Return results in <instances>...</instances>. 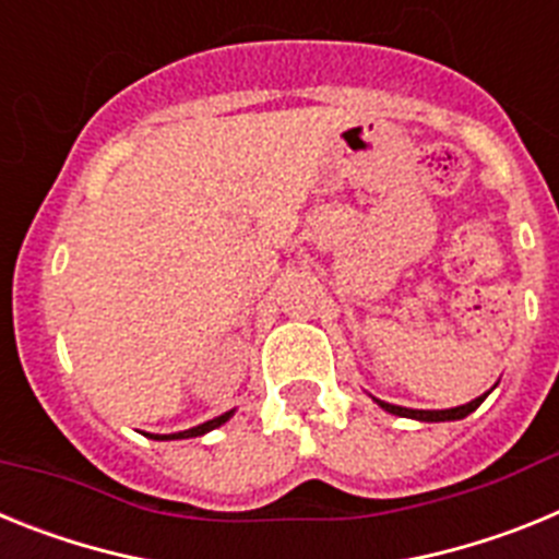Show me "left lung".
Instances as JSON below:
<instances>
[{
	"mask_svg": "<svg viewBox=\"0 0 559 559\" xmlns=\"http://www.w3.org/2000/svg\"><path fill=\"white\" fill-rule=\"evenodd\" d=\"M484 397L487 394H481V397L471 400L467 406H456V408H445V412H419V408H403V406H392V403H383V400H378L380 408H386L389 414H397V417H412V419H423V423H445V419H462L467 417L471 412H476L478 406L484 403Z\"/></svg>",
	"mask_w": 559,
	"mask_h": 559,
	"instance_id": "1",
	"label": "left lung"
}]
</instances>
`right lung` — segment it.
Segmentation results:
<instances>
[{"label":"right lung","mask_w":559,"mask_h":559,"mask_svg":"<svg viewBox=\"0 0 559 559\" xmlns=\"http://www.w3.org/2000/svg\"><path fill=\"white\" fill-rule=\"evenodd\" d=\"M229 417H231V412H226V414H221V417H215V419H210V423H204V426H195V428H190V431L170 433V437H159V433H151V439H190V437H201V433L212 431V428L224 426V423H226V419H229Z\"/></svg>","instance_id":"right-lung-1"}]
</instances>
